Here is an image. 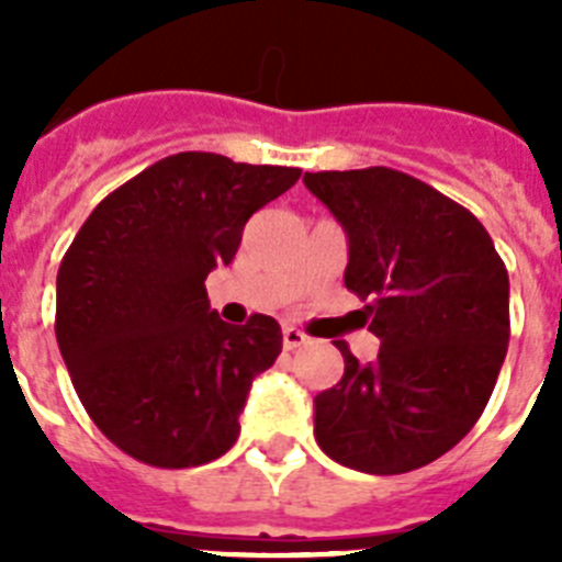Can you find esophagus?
Wrapping results in <instances>:
<instances>
[{"instance_id": "obj_1", "label": "esophagus", "mask_w": 562, "mask_h": 562, "mask_svg": "<svg viewBox=\"0 0 562 562\" xmlns=\"http://www.w3.org/2000/svg\"><path fill=\"white\" fill-rule=\"evenodd\" d=\"M306 340H310V337H306L301 329H295V326H284V349L286 351L301 349V346H306Z\"/></svg>"}]
</instances>
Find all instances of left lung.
I'll return each instance as SVG.
<instances>
[{
    "mask_svg": "<svg viewBox=\"0 0 562 562\" xmlns=\"http://www.w3.org/2000/svg\"><path fill=\"white\" fill-rule=\"evenodd\" d=\"M349 236L346 286L369 301L380 355L337 340L342 380L315 396V439L337 464L400 475L464 439L504 366L509 276L473 213L411 173H304Z\"/></svg>",
    "mask_w": 562,
    "mask_h": 562,
    "instance_id": "left-lung-1",
    "label": "left lung"
}]
</instances>
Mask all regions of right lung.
Masks as SVG:
<instances>
[{
  "label": "right lung",
  "instance_id": "add662e5",
  "mask_svg": "<svg viewBox=\"0 0 562 562\" xmlns=\"http://www.w3.org/2000/svg\"><path fill=\"white\" fill-rule=\"evenodd\" d=\"M301 168L180 151L112 191L72 238L56 278V340L98 430L162 470L236 445L238 414L281 355V326L225 324L207 272L231 265L247 220Z\"/></svg>",
  "mask_w": 562,
  "mask_h": 562
}]
</instances>
